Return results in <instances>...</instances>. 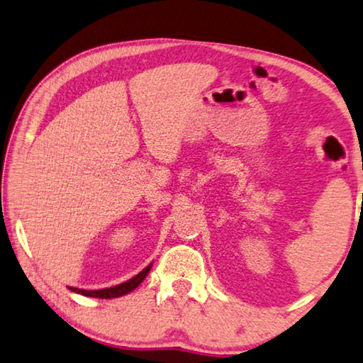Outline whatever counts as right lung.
I'll return each mask as SVG.
<instances>
[{
  "label": "right lung",
  "mask_w": 363,
  "mask_h": 363,
  "mask_svg": "<svg viewBox=\"0 0 363 363\" xmlns=\"http://www.w3.org/2000/svg\"><path fill=\"white\" fill-rule=\"evenodd\" d=\"M152 263L148 264L147 268H143L139 274H135L134 278H130L125 283H121L118 286L113 287H106V289H99V291H87V289H77V287H69L72 292H77V294L87 296V297H99V298H114V297H121L124 294H129L130 291H134L137 286H139L143 279L147 278L148 272H150Z\"/></svg>",
  "instance_id": "right-lung-1"
}]
</instances>
